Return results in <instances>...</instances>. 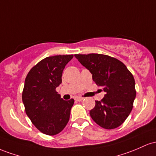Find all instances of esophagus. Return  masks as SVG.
Instances as JSON below:
<instances>
[{"label":"esophagus","mask_w":156,"mask_h":156,"mask_svg":"<svg viewBox=\"0 0 156 156\" xmlns=\"http://www.w3.org/2000/svg\"><path fill=\"white\" fill-rule=\"evenodd\" d=\"M83 97H77L75 98V100L77 101H81L82 100H83Z\"/></svg>","instance_id":"obj_1"}]
</instances>
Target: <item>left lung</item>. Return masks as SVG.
Wrapping results in <instances>:
<instances>
[{
	"mask_svg": "<svg viewBox=\"0 0 156 156\" xmlns=\"http://www.w3.org/2000/svg\"><path fill=\"white\" fill-rule=\"evenodd\" d=\"M74 57L106 93L101 101H95L90 111L92 119L105 129L119 127L130 115L136 96L133 74L123 62L110 56L89 54Z\"/></svg>",
	"mask_w": 156,
	"mask_h": 156,
	"instance_id": "8db88e82",
	"label": "left lung"
}]
</instances>
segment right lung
<instances>
[{
    "mask_svg": "<svg viewBox=\"0 0 156 156\" xmlns=\"http://www.w3.org/2000/svg\"><path fill=\"white\" fill-rule=\"evenodd\" d=\"M73 55L45 57L28 73L22 100L26 115L40 132L48 136L58 134L69 121L74 100H63L56 91L62 83L65 66Z\"/></svg>",
    "mask_w": 156,
    "mask_h": 156,
    "instance_id": "right-lung-1",
    "label": "right lung"
}]
</instances>
